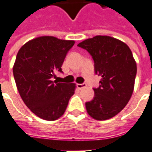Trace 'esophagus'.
<instances>
[{"instance_id":"34e87169","label":"esophagus","mask_w":152,"mask_h":152,"mask_svg":"<svg viewBox=\"0 0 152 152\" xmlns=\"http://www.w3.org/2000/svg\"><path fill=\"white\" fill-rule=\"evenodd\" d=\"M87 86V85H86V83H82V84H77V88L79 89H83V88H85V87H86Z\"/></svg>"}]
</instances>
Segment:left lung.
<instances>
[{
  "instance_id": "obj_1",
  "label": "left lung",
  "mask_w": 152,
  "mask_h": 152,
  "mask_svg": "<svg viewBox=\"0 0 152 152\" xmlns=\"http://www.w3.org/2000/svg\"><path fill=\"white\" fill-rule=\"evenodd\" d=\"M92 56L95 74L102 77L94 97L86 102L88 114L97 121L112 118L129 101L137 65L127 45L107 36H96L77 45Z\"/></svg>"
}]
</instances>
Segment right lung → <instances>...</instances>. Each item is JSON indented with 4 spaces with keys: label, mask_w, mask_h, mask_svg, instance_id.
<instances>
[{
    "label": "right lung",
    "mask_w": 152,
    "mask_h": 152,
    "mask_svg": "<svg viewBox=\"0 0 152 152\" xmlns=\"http://www.w3.org/2000/svg\"><path fill=\"white\" fill-rule=\"evenodd\" d=\"M74 40L40 37L29 40L18 50L13 73L18 93L26 106L38 117L55 121L66 111L76 85L58 82L56 72Z\"/></svg>",
    "instance_id": "obj_1"
}]
</instances>
